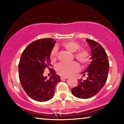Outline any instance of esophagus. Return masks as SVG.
<instances>
[{
    "label": "esophagus",
    "mask_w": 124,
    "mask_h": 124,
    "mask_svg": "<svg viewBox=\"0 0 124 124\" xmlns=\"http://www.w3.org/2000/svg\"><path fill=\"white\" fill-rule=\"evenodd\" d=\"M67 79H68V77H61V80H63Z\"/></svg>",
    "instance_id": "1"
}]
</instances>
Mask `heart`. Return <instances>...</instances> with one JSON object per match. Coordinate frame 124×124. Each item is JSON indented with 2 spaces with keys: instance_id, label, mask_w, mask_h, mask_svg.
<instances>
[{
  "instance_id": "b5f03b06",
  "label": "heart",
  "mask_w": 124,
  "mask_h": 124,
  "mask_svg": "<svg viewBox=\"0 0 124 124\" xmlns=\"http://www.w3.org/2000/svg\"><path fill=\"white\" fill-rule=\"evenodd\" d=\"M62 46L67 51L74 53L80 48V45L77 42L67 41L62 44ZM57 50L56 47L52 49L50 54V59L52 62H54L57 60ZM74 57L83 65L88 64L90 62V54L87 50L81 49L79 50L74 54ZM79 64L76 62L70 63H62L56 67L57 72L60 75L64 77H69L77 72L79 70Z\"/></svg>"
}]
</instances>
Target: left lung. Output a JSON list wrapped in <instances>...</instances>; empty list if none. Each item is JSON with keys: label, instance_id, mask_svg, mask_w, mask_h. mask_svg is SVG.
<instances>
[{"label": "left lung", "instance_id": "obj_1", "mask_svg": "<svg viewBox=\"0 0 124 124\" xmlns=\"http://www.w3.org/2000/svg\"><path fill=\"white\" fill-rule=\"evenodd\" d=\"M91 52V61L84 72L88 77L84 80H78L79 84L71 90L73 95L82 99H87L96 95L104 86L109 70L108 56L103 47L97 42L86 39Z\"/></svg>", "mask_w": 124, "mask_h": 124}]
</instances>
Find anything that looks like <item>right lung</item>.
<instances>
[{
  "instance_id": "right-lung-1",
  "label": "right lung",
  "mask_w": 124,
  "mask_h": 124,
  "mask_svg": "<svg viewBox=\"0 0 124 124\" xmlns=\"http://www.w3.org/2000/svg\"><path fill=\"white\" fill-rule=\"evenodd\" d=\"M56 41L44 38L31 43L23 51L18 64L20 81L23 89L33 100L47 101L54 97L55 86L61 81L60 77L51 70L49 79L43 73L50 66V54Z\"/></svg>"
}]
</instances>
